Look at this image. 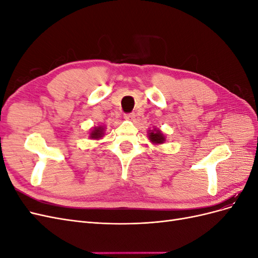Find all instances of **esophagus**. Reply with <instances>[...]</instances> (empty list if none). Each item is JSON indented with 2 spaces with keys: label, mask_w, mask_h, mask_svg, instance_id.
<instances>
[{
  "label": "esophagus",
  "mask_w": 258,
  "mask_h": 258,
  "mask_svg": "<svg viewBox=\"0 0 258 258\" xmlns=\"http://www.w3.org/2000/svg\"><path fill=\"white\" fill-rule=\"evenodd\" d=\"M135 114L134 113H127V114H124L123 115V117H124V118H126V119H128V120H132V119H134L135 118Z\"/></svg>",
  "instance_id": "34e87169"
}]
</instances>
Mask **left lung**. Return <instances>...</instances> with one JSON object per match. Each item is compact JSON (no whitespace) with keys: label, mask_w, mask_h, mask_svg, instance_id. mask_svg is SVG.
Masks as SVG:
<instances>
[{"label":"left lung","mask_w":258,"mask_h":258,"mask_svg":"<svg viewBox=\"0 0 258 258\" xmlns=\"http://www.w3.org/2000/svg\"><path fill=\"white\" fill-rule=\"evenodd\" d=\"M150 137V140L153 142V143H163V141H165V138H163V135L160 134L159 130H156V131H152L150 135H148Z\"/></svg>","instance_id":"obj_1"}]
</instances>
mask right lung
I'll return each instance as SVG.
<instances>
[{
    "label": "right lung",
    "instance_id": "right-lung-1",
    "mask_svg": "<svg viewBox=\"0 0 258 258\" xmlns=\"http://www.w3.org/2000/svg\"><path fill=\"white\" fill-rule=\"evenodd\" d=\"M102 135H103V128L99 127V128H95V130H92L90 137L91 139H99L102 137Z\"/></svg>",
    "mask_w": 258,
    "mask_h": 258
}]
</instances>
